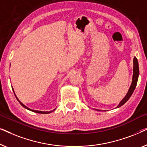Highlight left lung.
Masks as SVG:
<instances>
[{"label": "left lung", "instance_id": "8db88e82", "mask_svg": "<svg viewBox=\"0 0 147 147\" xmlns=\"http://www.w3.org/2000/svg\"><path fill=\"white\" fill-rule=\"evenodd\" d=\"M134 63V67H133V76H132V82L131 86L129 88V90H128L127 94H126L125 97L123 98V100H122L121 102H120L119 105H118L116 108H119L120 106L123 105L126 103V102L128 101V99L130 98V96H132V93H133L134 89H135L136 84H137V81H138V74H139V69H138V60L136 59V57H134L133 60Z\"/></svg>", "mask_w": 147, "mask_h": 147}]
</instances>
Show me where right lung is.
<instances>
[{
    "label": "right lung",
    "instance_id": "obj_1",
    "mask_svg": "<svg viewBox=\"0 0 147 147\" xmlns=\"http://www.w3.org/2000/svg\"><path fill=\"white\" fill-rule=\"evenodd\" d=\"M12 89H13V88H12ZM13 92H14V90H13ZM14 94H15V92H14ZM15 97H16V98H17V100L18 101H19V102L20 104H21V106H23L24 108H27V109H28V110H31V111H32V112H36V113H39V114H49V113H51V112H52L53 111H54V110H55V109H54V110H51V111H49V112H43V111H39V110H31V109H30V108H27V106H25L24 105V104L22 103V102H21L19 100V99H18L17 98V96H16V95H15Z\"/></svg>",
    "mask_w": 147,
    "mask_h": 147
}]
</instances>
